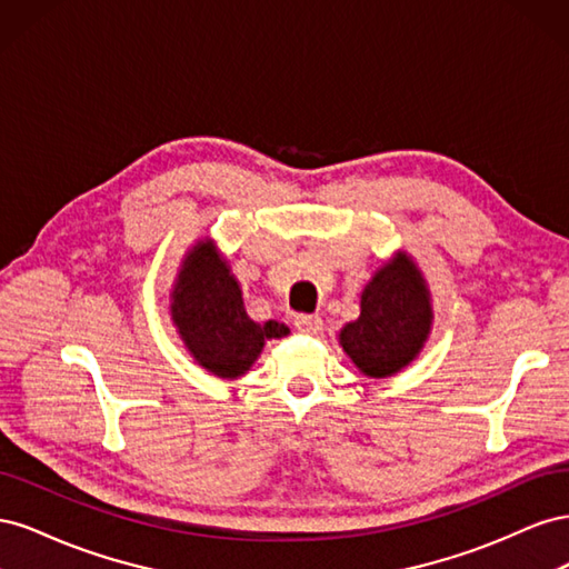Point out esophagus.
Returning <instances> with one entry per match:
<instances>
[{
    "mask_svg": "<svg viewBox=\"0 0 569 569\" xmlns=\"http://www.w3.org/2000/svg\"><path fill=\"white\" fill-rule=\"evenodd\" d=\"M295 327L299 332L306 335H318L322 330V318L320 316H297Z\"/></svg>",
    "mask_w": 569,
    "mask_h": 569,
    "instance_id": "obj_1",
    "label": "esophagus"
}]
</instances>
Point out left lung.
<instances>
[{"mask_svg":"<svg viewBox=\"0 0 569 569\" xmlns=\"http://www.w3.org/2000/svg\"><path fill=\"white\" fill-rule=\"evenodd\" d=\"M432 320V297L422 272L399 251L366 284L360 316L341 327L339 343L360 372L380 380L418 358Z\"/></svg>","mask_w":569,"mask_h":569,"instance_id":"left-lung-1","label":"left lung"}]
</instances>
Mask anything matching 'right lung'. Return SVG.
Instances as JSON below:
<instances>
[{"label": "right lung", "mask_w": 569, "mask_h": 569, "mask_svg": "<svg viewBox=\"0 0 569 569\" xmlns=\"http://www.w3.org/2000/svg\"><path fill=\"white\" fill-rule=\"evenodd\" d=\"M170 318L189 356L222 380L242 377L261 356L266 339L289 335L282 322L258 325L247 316L242 289L213 239H199L184 253L170 291Z\"/></svg>", "instance_id": "right-lung-1"}]
</instances>
